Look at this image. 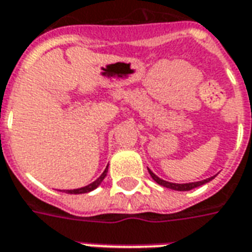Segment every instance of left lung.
Wrapping results in <instances>:
<instances>
[{"instance_id":"obj_1","label":"left lung","mask_w":252,"mask_h":252,"mask_svg":"<svg viewBox=\"0 0 252 252\" xmlns=\"http://www.w3.org/2000/svg\"><path fill=\"white\" fill-rule=\"evenodd\" d=\"M149 171V174H151L152 179L155 180L156 183H158L160 186H164L167 187V189H171V190H176V191H189V190H191V189H195L198 186H202L205 183H208L210 180L213 179L215 176H212V178H209V179H205V180H201V182H192V183H171V182H167V180H163L160 179L158 176L152 172L151 169H148Z\"/></svg>"}]
</instances>
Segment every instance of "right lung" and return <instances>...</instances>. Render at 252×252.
I'll return each instance as SVG.
<instances>
[{"mask_svg": "<svg viewBox=\"0 0 252 252\" xmlns=\"http://www.w3.org/2000/svg\"><path fill=\"white\" fill-rule=\"evenodd\" d=\"M107 171H108V167H107L106 169H104V172L97 178V179L94 180V182H92L91 185H88V186H85V187H81V189H74V190H65L67 194H84V192H89V191H92V190H94L96 187L99 186L100 185L101 182H103V179L106 178V175H107Z\"/></svg>", "mask_w": 252, "mask_h": 252, "instance_id": "obj_1", "label": "right lung"}]
</instances>
